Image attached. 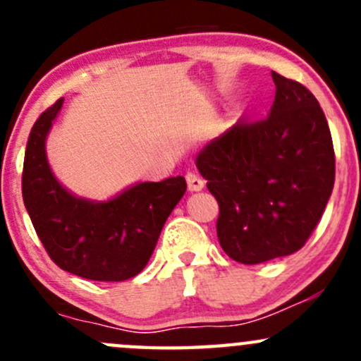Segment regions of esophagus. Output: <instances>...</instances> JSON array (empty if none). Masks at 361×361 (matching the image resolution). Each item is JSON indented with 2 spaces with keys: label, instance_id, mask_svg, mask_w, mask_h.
Masks as SVG:
<instances>
[{
  "label": "esophagus",
  "instance_id": "esophagus-1",
  "mask_svg": "<svg viewBox=\"0 0 361 361\" xmlns=\"http://www.w3.org/2000/svg\"><path fill=\"white\" fill-rule=\"evenodd\" d=\"M185 178H187L188 188H190L192 192H199V190H202L204 185H206V181H204L202 178L199 176L197 173H194V171H188V173L185 174Z\"/></svg>",
  "mask_w": 361,
  "mask_h": 361
}]
</instances>
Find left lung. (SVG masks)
<instances>
[{
  "label": "left lung",
  "mask_w": 361,
  "mask_h": 361,
  "mask_svg": "<svg viewBox=\"0 0 361 361\" xmlns=\"http://www.w3.org/2000/svg\"><path fill=\"white\" fill-rule=\"evenodd\" d=\"M271 115L239 120L199 154L220 206L216 234L232 260L253 265L298 251L311 238L336 181V154L318 99L272 71Z\"/></svg>",
  "instance_id": "8db88e82"
}]
</instances>
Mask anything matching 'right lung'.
<instances>
[{
	"label": "right lung",
	"mask_w": 361,
	"mask_h": 361,
	"mask_svg": "<svg viewBox=\"0 0 361 361\" xmlns=\"http://www.w3.org/2000/svg\"><path fill=\"white\" fill-rule=\"evenodd\" d=\"M63 97L32 126L25 147L23 199L54 264L92 281H126L145 269L167 216L187 190L183 176L137 183L108 202L69 194L50 171L45 137Z\"/></svg>",
	"instance_id": "right-lung-1"
}]
</instances>
